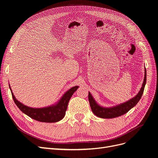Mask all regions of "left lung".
<instances>
[{
    "label": "left lung",
    "instance_id": "obj_1",
    "mask_svg": "<svg viewBox=\"0 0 158 158\" xmlns=\"http://www.w3.org/2000/svg\"><path fill=\"white\" fill-rule=\"evenodd\" d=\"M146 80H147V73L146 69L145 70V77L144 81L142 85V87L139 90V93L134 97L131 98V100L126 102L125 103H123L118 106L112 107H103L100 106H98L94 98L92 97V95L89 92L88 94V100L89 102L91 109H92L93 113L97 116V117L102 118H113L120 117L121 115H123L127 113L132 107L136 106V104L139 102L141 97H142L145 86L146 84Z\"/></svg>",
    "mask_w": 158,
    "mask_h": 158
}]
</instances>
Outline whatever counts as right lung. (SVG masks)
<instances>
[{
  "instance_id": "1",
  "label": "right lung",
  "mask_w": 158,
  "mask_h": 158,
  "mask_svg": "<svg viewBox=\"0 0 158 158\" xmlns=\"http://www.w3.org/2000/svg\"><path fill=\"white\" fill-rule=\"evenodd\" d=\"M10 88L11 91L10 86ZM77 88V86L70 88L63 95L60 101L56 104L42 108H32L25 106L16 100L12 92L11 94L15 104L23 113L37 121L51 123L58 122L64 118L70 99Z\"/></svg>"
}]
</instances>
